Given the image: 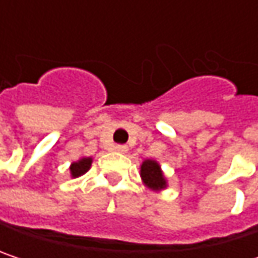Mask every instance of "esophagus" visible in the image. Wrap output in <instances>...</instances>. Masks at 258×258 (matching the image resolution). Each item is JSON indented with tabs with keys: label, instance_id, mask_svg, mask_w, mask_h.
<instances>
[{
	"label": "esophagus",
	"instance_id": "obj_1",
	"mask_svg": "<svg viewBox=\"0 0 258 258\" xmlns=\"http://www.w3.org/2000/svg\"><path fill=\"white\" fill-rule=\"evenodd\" d=\"M115 151H116V152H121V154H125V152L128 151V146H127V145H116V146H115Z\"/></svg>",
	"mask_w": 258,
	"mask_h": 258
}]
</instances>
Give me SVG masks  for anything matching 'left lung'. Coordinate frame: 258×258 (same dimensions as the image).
I'll list each match as a JSON object with an SVG mask.
<instances>
[{"label":"left lung","instance_id":"obj_1","mask_svg":"<svg viewBox=\"0 0 258 258\" xmlns=\"http://www.w3.org/2000/svg\"><path fill=\"white\" fill-rule=\"evenodd\" d=\"M140 176H142L143 183L154 191H160L167 186V180L163 175V170L155 160H145L142 163Z\"/></svg>","mask_w":258,"mask_h":258}]
</instances>
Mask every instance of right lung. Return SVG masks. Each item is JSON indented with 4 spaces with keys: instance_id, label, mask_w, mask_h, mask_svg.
<instances>
[{
    "instance_id": "obj_1",
    "label": "right lung",
    "mask_w": 258,
    "mask_h": 258,
    "mask_svg": "<svg viewBox=\"0 0 258 258\" xmlns=\"http://www.w3.org/2000/svg\"><path fill=\"white\" fill-rule=\"evenodd\" d=\"M91 164H92V158H89V157H86V158H80L79 161L73 163V164L70 166L72 178H79V176L85 175V173L89 170Z\"/></svg>"
}]
</instances>
